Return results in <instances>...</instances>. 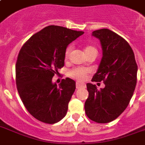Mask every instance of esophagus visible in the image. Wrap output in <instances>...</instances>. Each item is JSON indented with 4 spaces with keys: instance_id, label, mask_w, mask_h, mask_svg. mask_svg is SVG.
Segmentation results:
<instances>
[{
    "instance_id": "esophagus-1",
    "label": "esophagus",
    "mask_w": 145,
    "mask_h": 145,
    "mask_svg": "<svg viewBox=\"0 0 145 145\" xmlns=\"http://www.w3.org/2000/svg\"><path fill=\"white\" fill-rule=\"evenodd\" d=\"M76 87H77V89L85 88V87H86V84H84V83H80V82H77V84H76Z\"/></svg>"
}]
</instances>
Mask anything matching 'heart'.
<instances>
[{"label": "heart", "mask_w": 145, "mask_h": 145, "mask_svg": "<svg viewBox=\"0 0 145 145\" xmlns=\"http://www.w3.org/2000/svg\"><path fill=\"white\" fill-rule=\"evenodd\" d=\"M71 51V46H70L66 49L65 55L66 59H68V56H69ZM84 51H85V53H86V54L92 52H97L96 49H95L93 46H91V45H87V46L85 47ZM86 73H87V70H86V69L77 68H74V69H72L71 71H70L69 75H70V77H71L72 78H74V79L83 80L84 78V77H85V75L86 74Z\"/></svg>", "instance_id": "b5f03b06"}]
</instances>
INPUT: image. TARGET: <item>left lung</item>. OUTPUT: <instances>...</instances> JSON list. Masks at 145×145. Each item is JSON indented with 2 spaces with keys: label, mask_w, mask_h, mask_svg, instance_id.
I'll use <instances>...</instances> for the list:
<instances>
[{
  "label": "left lung",
  "mask_w": 145,
  "mask_h": 145,
  "mask_svg": "<svg viewBox=\"0 0 145 145\" xmlns=\"http://www.w3.org/2000/svg\"><path fill=\"white\" fill-rule=\"evenodd\" d=\"M92 35L100 40L102 57L92 81H104L100 90L86 84L89 97L85 102L86 116L99 123L117 119L127 108L137 82L138 66L128 42L112 31L102 28Z\"/></svg>",
  "instance_id": "left-lung-1"
}]
</instances>
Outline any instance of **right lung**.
Wrapping results in <instances>:
<instances>
[{
    "mask_svg": "<svg viewBox=\"0 0 145 145\" xmlns=\"http://www.w3.org/2000/svg\"><path fill=\"white\" fill-rule=\"evenodd\" d=\"M84 31L50 25L31 36L19 51L16 79L19 96L28 111L40 121L58 123L65 117L76 82L52 77L65 64L66 48Z\"/></svg>",
    "mask_w": 145,
    "mask_h": 145,
    "instance_id": "obj_1",
    "label": "right lung"
}]
</instances>
